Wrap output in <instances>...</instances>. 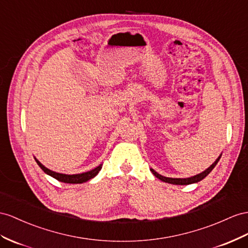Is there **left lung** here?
I'll return each mask as SVG.
<instances>
[{"label":"left lung","mask_w":248,"mask_h":248,"mask_svg":"<svg viewBox=\"0 0 248 248\" xmlns=\"http://www.w3.org/2000/svg\"><path fill=\"white\" fill-rule=\"evenodd\" d=\"M221 156H219L217 158V160H216L211 167H209L208 169H206L204 172H202L198 175L196 176H193L190 177V178H169V177H164V176H161L160 174H158L157 172H155V170L153 169H151V172L154 174L155 177H157L158 179H160L161 181L163 182H168V183H172V185H177V186H187V185H192V183H196V182H199L200 180L204 179L205 177L212 172L213 169L216 167V164L218 163V161L220 160Z\"/></svg>","instance_id":"obj_1"}]
</instances>
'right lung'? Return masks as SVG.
Instances as JSON below:
<instances>
[{"instance_id":"obj_1","label":"right lung","mask_w":248,"mask_h":248,"mask_svg":"<svg viewBox=\"0 0 248 248\" xmlns=\"http://www.w3.org/2000/svg\"><path fill=\"white\" fill-rule=\"evenodd\" d=\"M35 161H36L37 164H39V167L46 174L53 177V178H55L56 180H59L61 182H65V183H84V182H87L88 180L94 178V177L98 174L101 167H103V164H100V166H98L97 168H95L94 170H89V172H86V173L76 174V175H66V174H60V173L53 172V170H50L49 169L44 167L43 164L36 159V158H35Z\"/></svg>"}]
</instances>
